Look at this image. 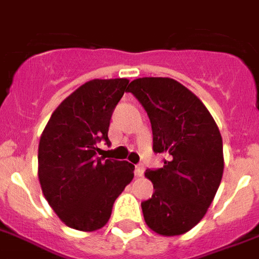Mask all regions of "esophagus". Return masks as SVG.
<instances>
[{"mask_svg":"<svg viewBox=\"0 0 259 259\" xmlns=\"http://www.w3.org/2000/svg\"><path fill=\"white\" fill-rule=\"evenodd\" d=\"M143 174H145V168H143L142 165H137V168H135V176H138V178H142V176H143Z\"/></svg>","mask_w":259,"mask_h":259,"instance_id":"34e87169","label":"esophagus"}]
</instances>
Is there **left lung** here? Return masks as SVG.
Wrapping results in <instances>:
<instances>
[{"instance_id": "8db88e82", "label": "left lung", "mask_w": 259, "mask_h": 259, "mask_svg": "<svg viewBox=\"0 0 259 259\" xmlns=\"http://www.w3.org/2000/svg\"><path fill=\"white\" fill-rule=\"evenodd\" d=\"M127 91L149 114L153 150L164 168L146 170L153 183L142 202L147 227L162 236L188 232L206 214L224 172L223 138L214 118L194 93L170 77H139Z\"/></svg>"}]
</instances>
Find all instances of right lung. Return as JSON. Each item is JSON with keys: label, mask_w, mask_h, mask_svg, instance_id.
Masks as SVG:
<instances>
[{"label": "right lung", "mask_w": 259, "mask_h": 259, "mask_svg": "<svg viewBox=\"0 0 259 259\" xmlns=\"http://www.w3.org/2000/svg\"><path fill=\"white\" fill-rule=\"evenodd\" d=\"M128 79H93L58 105L38 147V178L46 201L64 224L93 232L110 219L113 203L134 179L127 161L95 157L110 143L109 124Z\"/></svg>", "instance_id": "add662e5"}]
</instances>
